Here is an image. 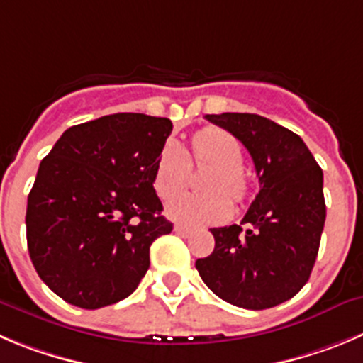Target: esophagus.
Returning <instances> with one entry per match:
<instances>
[{
	"mask_svg": "<svg viewBox=\"0 0 363 363\" xmlns=\"http://www.w3.org/2000/svg\"><path fill=\"white\" fill-rule=\"evenodd\" d=\"M174 231L177 233V235H181V236H189L191 235V229L189 228H186V225H181V223H175L174 225Z\"/></svg>",
	"mask_w": 363,
	"mask_h": 363,
	"instance_id": "34e87169",
	"label": "esophagus"
}]
</instances>
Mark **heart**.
<instances>
[{"label":"heart","instance_id":"b5f03b06","mask_svg":"<svg viewBox=\"0 0 363 363\" xmlns=\"http://www.w3.org/2000/svg\"><path fill=\"white\" fill-rule=\"evenodd\" d=\"M191 161L195 164H211L204 181L206 193H184L189 179V162L184 148L170 141L159 154L154 168V189L159 197L168 201L166 213L175 222L186 225H209L228 218L235 202H243L249 193V182L243 174V150L240 141L223 128L208 127L191 138Z\"/></svg>","mask_w":363,"mask_h":363}]
</instances>
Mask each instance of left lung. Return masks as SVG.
I'll list each match as a JSON object with an SVG mask.
<instances>
[{"label":"left lung","instance_id":"left-lung-1","mask_svg":"<svg viewBox=\"0 0 363 363\" xmlns=\"http://www.w3.org/2000/svg\"><path fill=\"white\" fill-rule=\"evenodd\" d=\"M231 132L254 161L259 193L242 225L211 229L215 249L195 262L213 294L235 306L267 310L292 299L317 259L326 220L323 170L299 135L249 113L206 114Z\"/></svg>","mask_w":363,"mask_h":363}]
</instances>
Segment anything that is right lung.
<instances>
[{
  "label": "right lung",
  "mask_w": 363,
  "mask_h": 363,
  "mask_svg": "<svg viewBox=\"0 0 363 363\" xmlns=\"http://www.w3.org/2000/svg\"><path fill=\"white\" fill-rule=\"evenodd\" d=\"M168 118L118 113L69 127L40 161L26 206V242L40 279L86 310L130 296L150 245L172 233L154 168Z\"/></svg>",
  "instance_id": "right-lung-1"
}]
</instances>
